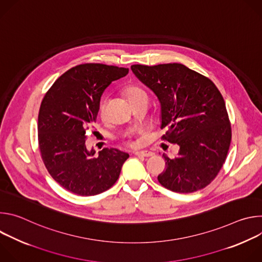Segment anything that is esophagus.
<instances>
[{
  "label": "esophagus",
  "mask_w": 262,
  "mask_h": 262,
  "mask_svg": "<svg viewBox=\"0 0 262 262\" xmlns=\"http://www.w3.org/2000/svg\"><path fill=\"white\" fill-rule=\"evenodd\" d=\"M136 156L142 157V158H149V157L154 156V152H151V151H137Z\"/></svg>",
  "instance_id": "obj_1"
}]
</instances>
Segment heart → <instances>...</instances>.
Wrapping results in <instances>:
<instances>
[{"label":"heart","instance_id":"obj_1","mask_svg":"<svg viewBox=\"0 0 262 262\" xmlns=\"http://www.w3.org/2000/svg\"><path fill=\"white\" fill-rule=\"evenodd\" d=\"M124 94L127 97L128 101L130 104H134L138 101L144 100V99H148V94L147 92L142 89L141 87L137 86V85H128L124 88ZM106 103H107V99L106 98H102L98 104V113L99 115L102 117L104 115L105 112V107H106Z\"/></svg>","mask_w":262,"mask_h":262}]
</instances>
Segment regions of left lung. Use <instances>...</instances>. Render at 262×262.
I'll return each mask as SVG.
<instances>
[{
  "label": "left lung",
  "instance_id": "8db88e82",
  "mask_svg": "<svg viewBox=\"0 0 262 262\" xmlns=\"http://www.w3.org/2000/svg\"><path fill=\"white\" fill-rule=\"evenodd\" d=\"M161 103L163 140L179 146L178 156H164L166 169L158 176L166 189L193 193L208 185L225 163L231 125L225 101L208 78L179 63L130 66Z\"/></svg>",
  "mask_w": 262,
  "mask_h": 262
}]
</instances>
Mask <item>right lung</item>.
Listing matches in <instances>:
<instances>
[{"label":"right lung","mask_w":262,"mask_h":262,"mask_svg":"<svg viewBox=\"0 0 262 262\" xmlns=\"http://www.w3.org/2000/svg\"><path fill=\"white\" fill-rule=\"evenodd\" d=\"M128 68L86 63L72 67L45 95L38 114V144L51 176L65 190L94 196L108 190L128 154L103 148L97 158L86 146L87 132L96 121L104 89L125 77Z\"/></svg>","instance_id":"obj_1"}]
</instances>
